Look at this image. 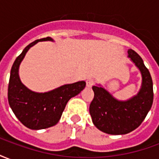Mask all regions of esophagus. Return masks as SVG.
Returning <instances> with one entry per match:
<instances>
[{
    "instance_id": "obj_1",
    "label": "esophagus",
    "mask_w": 159,
    "mask_h": 159,
    "mask_svg": "<svg viewBox=\"0 0 159 159\" xmlns=\"http://www.w3.org/2000/svg\"><path fill=\"white\" fill-rule=\"evenodd\" d=\"M93 79H88L86 81V85L88 88H91L93 86Z\"/></svg>"
}]
</instances>
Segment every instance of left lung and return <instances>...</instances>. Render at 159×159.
Here are the masks:
<instances>
[{
  "label": "left lung",
  "mask_w": 159,
  "mask_h": 159,
  "mask_svg": "<svg viewBox=\"0 0 159 159\" xmlns=\"http://www.w3.org/2000/svg\"><path fill=\"white\" fill-rule=\"evenodd\" d=\"M128 57L141 74V86L132 98L116 99L100 84L92 87L94 93L89 113L94 126L109 134H125L140 126L147 117L153 102V86L150 72L140 56L132 49Z\"/></svg>",
  "instance_id": "1"
}]
</instances>
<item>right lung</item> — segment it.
<instances>
[{"instance_id":"right-lung-1","label":"right lung","mask_w":159,"mask_h":159,"mask_svg":"<svg viewBox=\"0 0 159 159\" xmlns=\"http://www.w3.org/2000/svg\"><path fill=\"white\" fill-rule=\"evenodd\" d=\"M47 41L53 42L51 37H46L27 46L17 57L10 73L7 93L9 106L17 118L30 129H43L57 124L70 99L80 93L86 86L84 81H79L65 84L48 92L37 93L23 84L19 70L26 52L38 42Z\"/></svg>"}]
</instances>
